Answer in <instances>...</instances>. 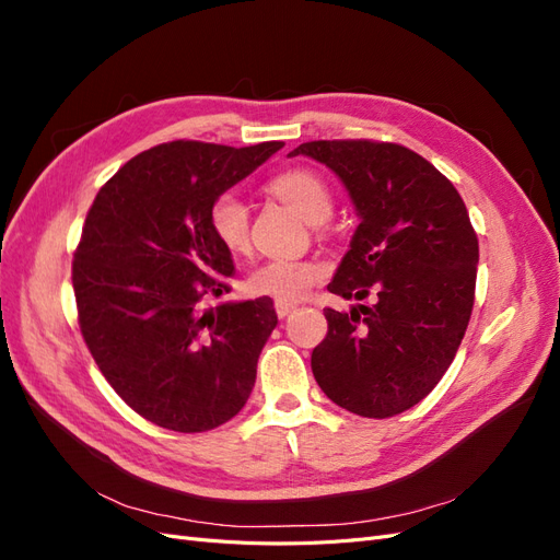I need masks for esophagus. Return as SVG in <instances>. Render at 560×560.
<instances>
[{
  "mask_svg": "<svg viewBox=\"0 0 560 560\" xmlns=\"http://www.w3.org/2000/svg\"><path fill=\"white\" fill-rule=\"evenodd\" d=\"M296 308V303H287V301H276V313L278 317H287Z\"/></svg>",
  "mask_w": 560,
  "mask_h": 560,
  "instance_id": "1",
  "label": "esophagus"
}]
</instances>
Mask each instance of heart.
I'll use <instances>...</instances> for the list:
<instances>
[{
  "mask_svg": "<svg viewBox=\"0 0 560 560\" xmlns=\"http://www.w3.org/2000/svg\"><path fill=\"white\" fill-rule=\"evenodd\" d=\"M266 189L292 206L306 222L322 224L334 212V191L329 182L313 167H287L268 179ZM208 226L214 241L233 257L249 247V212L245 200L235 191L212 198L208 208ZM322 276V266L306 259H268L252 270L245 280L249 294L276 301H299L308 294Z\"/></svg>",
  "mask_w": 560,
  "mask_h": 560,
  "instance_id": "heart-1",
  "label": "heart"
}]
</instances>
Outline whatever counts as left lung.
<instances>
[{"mask_svg": "<svg viewBox=\"0 0 560 560\" xmlns=\"http://www.w3.org/2000/svg\"><path fill=\"white\" fill-rule=\"evenodd\" d=\"M292 154L329 165L360 214L329 292L376 299L350 313L327 308L313 376L352 413L397 416L432 393L460 348L477 287V231L451 179L409 147L315 140Z\"/></svg>", "mask_w": 560, "mask_h": 560, "instance_id": "obj_1", "label": "left lung"}]
</instances>
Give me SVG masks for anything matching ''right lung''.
Returning <instances> with one entry per match:
<instances>
[{
  "label": "right lung",
  "instance_id": "add662e5",
  "mask_svg": "<svg viewBox=\"0 0 560 560\" xmlns=\"http://www.w3.org/2000/svg\"><path fill=\"white\" fill-rule=\"evenodd\" d=\"M282 142L156 144L103 184L83 222L72 287L83 341L135 413L208 432L238 413L278 325L268 296L219 303L235 266L208 208Z\"/></svg>",
  "mask_w": 560,
  "mask_h": 560
}]
</instances>
